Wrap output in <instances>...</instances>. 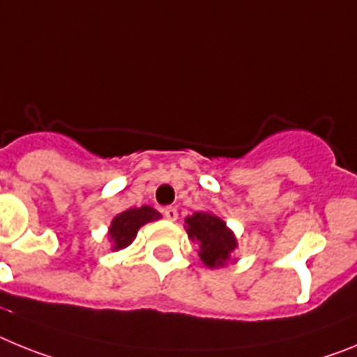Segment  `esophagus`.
<instances>
[{
  "label": "esophagus",
  "mask_w": 357,
  "mask_h": 357,
  "mask_svg": "<svg viewBox=\"0 0 357 357\" xmlns=\"http://www.w3.org/2000/svg\"><path fill=\"white\" fill-rule=\"evenodd\" d=\"M163 215H165V219H169V221H176V219H178V210H176L174 206H167V208L163 210Z\"/></svg>",
  "instance_id": "34e87169"
}]
</instances>
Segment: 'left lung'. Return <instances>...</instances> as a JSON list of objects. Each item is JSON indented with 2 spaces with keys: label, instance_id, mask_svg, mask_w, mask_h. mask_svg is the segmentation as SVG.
<instances>
[{
  "label": "left lung",
  "instance_id": "obj_1",
  "mask_svg": "<svg viewBox=\"0 0 357 357\" xmlns=\"http://www.w3.org/2000/svg\"><path fill=\"white\" fill-rule=\"evenodd\" d=\"M185 225L188 238L199 246L197 255L206 268H225L228 262H235L231 260V255L237 250L238 243L234 230L228 228L225 219L210 210H204L185 217Z\"/></svg>",
  "mask_w": 357,
  "mask_h": 357
}]
</instances>
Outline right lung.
<instances>
[{
    "mask_svg": "<svg viewBox=\"0 0 357 357\" xmlns=\"http://www.w3.org/2000/svg\"><path fill=\"white\" fill-rule=\"evenodd\" d=\"M161 219V213L154 210L153 206H140V208L123 210L122 213L113 217L109 228H107V241H109L111 252H120L126 250L129 244L136 238V234L142 226L151 221Z\"/></svg>",
    "mask_w": 357,
    "mask_h": 357,
    "instance_id": "right-lung-1",
    "label": "right lung"
}]
</instances>
